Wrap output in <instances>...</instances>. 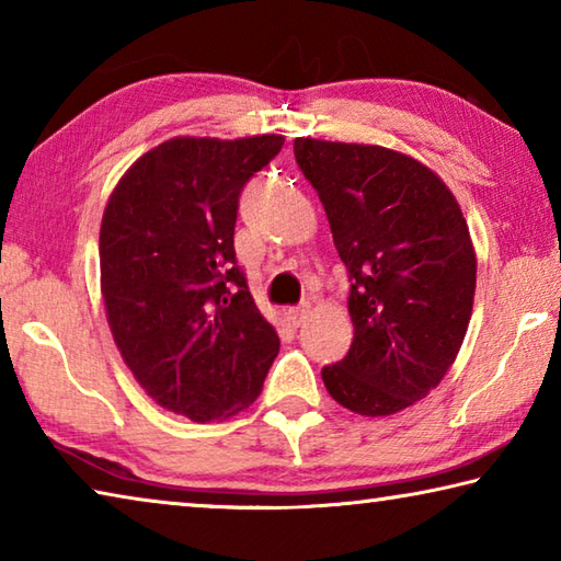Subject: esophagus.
I'll use <instances>...</instances> for the list:
<instances>
[{
    "label": "esophagus",
    "mask_w": 561,
    "mask_h": 561,
    "mask_svg": "<svg viewBox=\"0 0 561 561\" xmlns=\"http://www.w3.org/2000/svg\"><path fill=\"white\" fill-rule=\"evenodd\" d=\"M309 314H311V307H309L307 301L299 304V307H291V309H287V319L291 321V327H301L304 321L309 319Z\"/></svg>",
    "instance_id": "34e87169"
}]
</instances>
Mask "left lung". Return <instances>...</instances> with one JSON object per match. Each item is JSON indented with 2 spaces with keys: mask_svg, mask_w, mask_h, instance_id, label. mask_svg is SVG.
Instances as JSON below:
<instances>
[{
  "mask_svg": "<svg viewBox=\"0 0 561 561\" xmlns=\"http://www.w3.org/2000/svg\"><path fill=\"white\" fill-rule=\"evenodd\" d=\"M294 158L351 282L354 341L321 378L348 411L393 415L428 396L462 346L478 272L468 222L448 185L398 150L297 138Z\"/></svg>",
  "mask_w": 561,
  "mask_h": 561,
  "instance_id": "8db88e82",
  "label": "left lung"
}]
</instances>
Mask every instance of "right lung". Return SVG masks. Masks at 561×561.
Returning <instances> with one entry per match:
<instances>
[{"mask_svg":"<svg viewBox=\"0 0 561 561\" xmlns=\"http://www.w3.org/2000/svg\"><path fill=\"white\" fill-rule=\"evenodd\" d=\"M282 136L170 138L118 180L101 220L113 341L158 405L225 421L260 396L279 336L234 257L240 193Z\"/></svg>","mask_w":561,"mask_h":561,"instance_id":"obj_1","label":"right lung"}]
</instances>
